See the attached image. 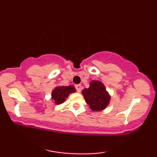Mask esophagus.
I'll return each instance as SVG.
<instances>
[{
	"label": "esophagus",
	"instance_id": "obj_1",
	"mask_svg": "<svg viewBox=\"0 0 157 157\" xmlns=\"http://www.w3.org/2000/svg\"><path fill=\"white\" fill-rule=\"evenodd\" d=\"M75 88H76L77 92H80L81 91V89H82V86H81L80 84H77L75 86Z\"/></svg>",
	"mask_w": 157,
	"mask_h": 157
}]
</instances>
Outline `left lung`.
<instances>
[{"instance_id": "obj_1", "label": "left lung", "mask_w": 157, "mask_h": 157, "mask_svg": "<svg viewBox=\"0 0 157 157\" xmlns=\"http://www.w3.org/2000/svg\"><path fill=\"white\" fill-rule=\"evenodd\" d=\"M86 103L94 111H102L109 105L111 96L104 84L99 80L90 82V86L82 91Z\"/></svg>"}]
</instances>
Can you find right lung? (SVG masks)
Returning <instances> with one entry per match:
<instances>
[{
    "label": "right lung",
    "mask_w": 157,
    "mask_h": 157,
    "mask_svg": "<svg viewBox=\"0 0 157 157\" xmlns=\"http://www.w3.org/2000/svg\"><path fill=\"white\" fill-rule=\"evenodd\" d=\"M75 91L76 89L73 86H57L52 92V100L55 104L59 105L66 101L70 94Z\"/></svg>",
    "instance_id": "add662e5"
}]
</instances>
